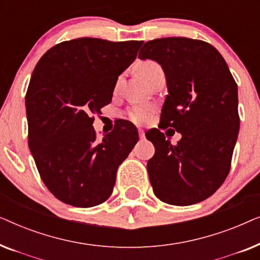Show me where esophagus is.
I'll return each instance as SVG.
<instances>
[{
    "label": "esophagus",
    "instance_id": "esophagus-1",
    "mask_svg": "<svg viewBox=\"0 0 260 260\" xmlns=\"http://www.w3.org/2000/svg\"><path fill=\"white\" fill-rule=\"evenodd\" d=\"M138 135H140V138L141 140H144V137H145V135H144V131L143 130H138Z\"/></svg>",
    "mask_w": 260,
    "mask_h": 260
}]
</instances>
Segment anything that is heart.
I'll return each instance as SVG.
<instances>
[{"label":"heart","instance_id":"b5f03b06","mask_svg":"<svg viewBox=\"0 0 260 260\" xmlns=\"http://www.w3.org/2000/svg\"><path fill=\"white\" fill-rule=\"evenodd\" d=\"M162 70V67L159 66L158 62L154 61V60H143V61H140L137 63V71L140 73V76L143 78V79L149 83L151 80V78L155 76L156 73L159 72ZM120 84V78L117 80L116 83V88H118ZM152 113V109L148 105H137L129 111V118L133 120L134 123L136 124H143L147 122V120L150 118Z\"/></svg>","mask_w":260,"mask_h":260}]
</instances>
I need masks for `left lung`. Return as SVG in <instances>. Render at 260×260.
<instances>
[{
  "mask_svg": "<svg viewBox=\"0 0 260 260\" xmlns=\"http://www.w3.org/2000/svg\"><path fill=\"white\" fill-rule=\"evenodd\" d=\"M138 56L165 71L168 94L158 127L182 135L173 145L158 129L145 133L155 147L147 165L152 190L169 205L204 201L231 169L240 125L236 80L216 48L202 40L156 39L145 42Z\"/></svg>",
  "mask_w": 260,
  "mask_h": 260,
  "instance_id": "left-lung-1",
  "label": "left lung"
}]
</instances>
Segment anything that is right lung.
<instances>
[{
	"label": "right lung",
	"mask_w": 260,
	"mask_h": 260,
	"mask_svg": "<svg viewBox=\"0 0 260 260\" xmlns=\"http://www.w3.org/2000/svg\"><path fill=\"white\" fill-rule=\"evenodd\" d=\"M142 44L73 39L49 48L35 66L26 93L28 145L45 186L63 204L86 208L108 200L118 166L137 143L127 120L102 141L92 124Z\"/></svg>",
	"instance_id": "add662e5"
}]
</instances>
